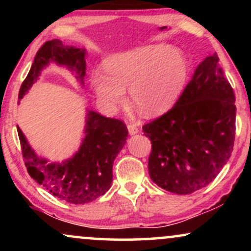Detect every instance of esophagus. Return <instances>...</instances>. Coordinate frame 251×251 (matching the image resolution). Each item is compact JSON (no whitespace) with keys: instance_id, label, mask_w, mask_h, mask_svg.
<instances>
[{"instance_id":"1","label":"esophagus","mask_w":251,"mask_h":251,"mask_svg":"<svg viewBox=\"0 0 251 251\" xmlns=\"http://www.w3.org/2000/svg\"><path fill=\"white\" fill-rule=\"evenodd\" d=\"M127 129H128L129 134H131V135L137 134L138 132H139V129H138V127L134 125V124H127Z\"/></svg>"}]
</instances>
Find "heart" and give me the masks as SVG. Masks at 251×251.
<instances>
[{
    "label": "heart",
    "instance_id": "obj_1",
    "mask_svg": "<svg viewBox=\"0 0 251 251\" xmlns=\"http://www.w3.org/2000/svg\"><path fill=\"white\" fill-rule=\"evenodd\" d=\"M105 72L92 74L98 98L109 108L123 106L126 89L138 111L146 117L168 112L188 77V63L179 51L166 45H149L117 54L107 60Z\"/></svg>",
    "mask_w": 251,
    "mask_h": 251
}]
</instances>
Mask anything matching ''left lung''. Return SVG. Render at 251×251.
<instances>
[{"label":"left lung","instance_id":"1","mask_svg":"<svg viewBox=\"0 0 251 251\" xmlns=\"http://www.w3.org/2000/svg\"><path fill=\"white\" fill-rule=\"evenodd\" d=\"M235 124L234 91L214 54L198 65L174 107L143 126L152 143L151 179L177 195L206 186L231 155Z\"/></svg>","mask_w":251,"mask_h":251}]
</instances>
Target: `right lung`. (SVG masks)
<instances>
[{
  "mask_svg": "<svg viewBox=\"0 0 251 251\" xmlns=\"http://www.w3.org/2000/svg\"><path fill=\"white\" fill-rule=\"evenodd\" d=\"M86 50L62 45L51 40L42 45L19 92L21 100L29 91L41 71L50 62L66 66L75 73L83 85L86 75ZM22 155L28 174L51 195L73 204H85L97 200L111 188L112 166L127 139V127L122 120L106 118L87 109L85 138L81 146L70 159L62 163H50L39 157L30 148L25 134L17 127Z\"/></svg>",
  "mask_w": 251,
  "mask_h": 251,
  "instance_id": "right-lung-1",
  "label": "right lung"
}]
</instances>
